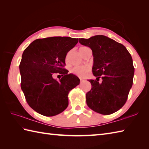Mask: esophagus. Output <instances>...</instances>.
<instances>
[{"mask_svg": "<svg viewBox=\"0 0 149 149\" xmlns=\"http://www.w3.org/2000/svg\"><path fill=\"white\" fill-rule=\"evenodd\" d=\"M84 80L83 79H80V81H81V83H82V82H83Z\"/></svg>", "mask_w": 149, "mask_h": 149, "instance_id": "esophagus-1", "label": "esophagus"}]
</instances>
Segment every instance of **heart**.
I'll list each match as a JSON object with an SVG mask.
<instances>
[{
	"mask_svg": "<svg viewBox=\"0 0 149 149\" xmlns=\"http://www.w3.org/2000/svg\"><path fill=\"white\" fill-rule=\"evenodd\" d=\"M87 48L86 47H80L79 50H83ZM90 72V68L86 66H75L72 70V72L73 74L77 75L79 77H84L86 76V75Z\"/></svg>",
	"mask_w": 149,
	"mask_h": 149,
	"instance_id": "heart-1",
	"label": "heart"
}]
</instances>
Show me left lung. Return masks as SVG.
I'll use <instances>...</instances> for the list:
<instances>
[{
	"label": "left lung",
	"instance_id": "8db88e82",
	"mask_svg": "<svg viewBox=\"0 0 149 149\" xmlns=\"http://www.w3.org/2000/svg\"><path fill=\"white\" fill-rule=\"evenodd\" d=\"M79 42L92 50V72L96 80H89L91 89L86 95L88 106L102 115L118 111L127 101L132 86L134 68L132 59L122 44L104 35ZM101 77L103 81L97 80Z\"/></svg>",
	"mask_w": 149,
	"mask_h": 149
}]
</instances>
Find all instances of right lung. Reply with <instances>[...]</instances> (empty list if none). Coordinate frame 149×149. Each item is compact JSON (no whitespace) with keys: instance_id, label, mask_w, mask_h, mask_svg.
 Listing matches in <instances>:
<instances>
[{"instance_id":"1","label":"right lung","mask_w":149,"mask_h":149,"mask_svg":"<svg viewBox=\"0 0 149 149\" xmlns=\"http://www.w3.org/2000/svg\"><path fill=\"white\" fill-rule=\"evenodd\" d=\"M77 43L70 37H49L34 40L24 50L19 66L21 89L37 113L52 116L68 107L69 91L80 79L64 68L65 58ZM56 73L62 75L59 81L53 79Z\"/></svg>"}]
</instances>
